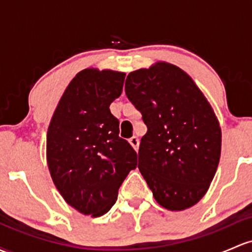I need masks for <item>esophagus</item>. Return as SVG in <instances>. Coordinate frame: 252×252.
I'll list each match as a JSON object with an SVG mask.
<instances>
[{"label":"esophagus","instance_id":"esophagus-1","mask_svg":"<svg viewBox=\"0 0 252 252\" xmlns=\"http://www.w3.org/2000/svg\"><path fill=\"white\" fill-rule=\"evenodd\" d=\"M129 142H130V145H131V146L134 147V150H135V151L139 150V145H140L139 137H137V136H133V137H130V139H129Z\"/></svg>","mask_w":252,"mask_h":252}]
</instances>
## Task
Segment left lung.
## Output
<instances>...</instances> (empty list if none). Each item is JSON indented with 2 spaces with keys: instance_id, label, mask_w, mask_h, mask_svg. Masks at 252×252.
Here are the masks:
<instances>
[{
  "instance_id": "1",
  "label": "left lung",
  "mask_w": 252,
  "mask_h": 252,
  "mask_svg": "<svg viewBox=\"0 0 252 252\" xmlns=\"http://www.w3.org/2000/svg\"><path fill=\"white\" fill-rule=\"evenodd\" d=\"M126 94L147 126L140 173L153 197L171 211L204 197L221 156V128L206 97L177 66L157 63L130 72Z\"/></svg>"
}]
</instances>
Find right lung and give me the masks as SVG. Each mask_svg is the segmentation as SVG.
Returning a JSON list of instances; mask_svg holds the SVG:
<instances>
[{
    "instance_id": "1",
    "label": "right lung",
    "mask_w": 252,
    "mask_h": 252,
    "mask_svg": "<svg viewBox=\"0 0 252 252\" xmlns=\"http://www.w3.org/2000/svg\"><path fill=\"white\" fill-rule=\"evenodd\" d=\"M126 73L86 68L70 82L47 133V161L66 203L84 215L107 213L137 156L119 137L111 102L121 96Z\"/></svg>"
}]
</instances>
